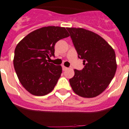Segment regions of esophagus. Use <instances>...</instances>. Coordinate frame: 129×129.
I'll return each instance as SVG.
<instances>
[{
  "label": "esophagus",
  "mask_w": 129,
  "mask_h": 129,
  "mask_svg": "<svg viewBox=\"0 0 129 129\" xmlns=\"http://www.w3.org/2000/svg\"><path fill=\"white\" fill-rule=\"evenodd\" d=\"M68 69V68H66V66H62V69H63V71H66V70H67Z\"/></svg>",
  "instance_id": "34e87169"
}]
</instances>
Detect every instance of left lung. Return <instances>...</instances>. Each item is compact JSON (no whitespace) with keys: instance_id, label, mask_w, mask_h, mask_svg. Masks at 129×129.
Instances as JSON below:
<instances>
[{"instance_id":"1","label":"left lung","mask_w":129,"mask_h":129,"mask_svg":"<svg viewBox=\"0 0 129 129\" xmlns=\"http://www.w3.org/2000/svg\"><path fill=\"white\" fill-rule=\"evenodd\" d=\"M78 58L84 68L74 69L69 83L76 94L85 98L97 97L103 92L114 78L117 63L115 51L103 38L82 28H67Z\"/></svg>"}]
</instances>
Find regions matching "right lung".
I'll return each instance as SVG.
<instances>
[{"mask_svg": "<svg viewBox=\"0 0 129 129\" xmlns=\"http://www.w3.org/2000/svg\"><path fill=\"white\" fill-rule=\"evenodd\" d=\"M66 28L49 26L30 32L15 49L13 66L19 80L26 91L43 96L53 90L61 76V66L48 62L54 56L57 41L69 37Z\"/></svg>", "mask_w": 129, "mask_h": 129, "instance_id": "obj_1", "label": "right lung"}]
</instances>
